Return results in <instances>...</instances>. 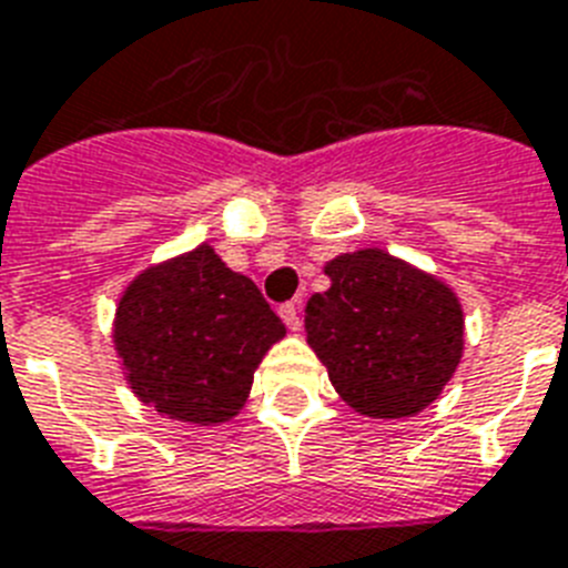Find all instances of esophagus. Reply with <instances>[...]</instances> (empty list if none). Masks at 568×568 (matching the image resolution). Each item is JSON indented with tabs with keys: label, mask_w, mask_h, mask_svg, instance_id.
<instances>
[{
	"label": "esophagus",
	"mask_w": 568,
	"mask_h": 568,
	"mask_svg": "<svg viewBox=\"0 0 568 568\" xmlns=\"http://www.w3.org/2000/svg\"><path fill=\"white\" fill-rule=\"evenodd\" d=\"M278 313H281V318H284V325H287L290 331H302V313H298V304H295V302L281 304Z\"/></svg>",
	"instance_id": "esophagus-1"
}]
</instances>
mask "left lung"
<instances>
[{"instance_id": "obj_1", "label": "left lung", "mask_w": 568, "mask_h": 568, "mask_svg": "<svg viewBox=\"0 0 568 568\" xmlns=\"http://www.w3.org/2000/svg\"><path fill=\"white\" fill-rule=\"evenodd\" d=\"M325 275L331 287L307 302L304 331L342 400L386 420L438 400L464 354L449 284L383 250L336 255Z\"/></svg>"}]
</instances>
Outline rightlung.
Masks as SVG:
<instances>
[{
	"mask_svg": "<svg viewBox=\"0 0 568 568\" xmlns=\"http://www.w3.org/2000/svg\"><path fill=\"white\" fill-rule=\"evenodd\" d=\"M287 327L255 281L209 243L135 275L121 293L112 342L133 395L196 426L232 420L266 351Z\"/></svg>",
	"mask_w": 568,
	"mask_h": 568,
	"instance_id": "obj_1",
	"label": "right lung"
}]
</instances>
